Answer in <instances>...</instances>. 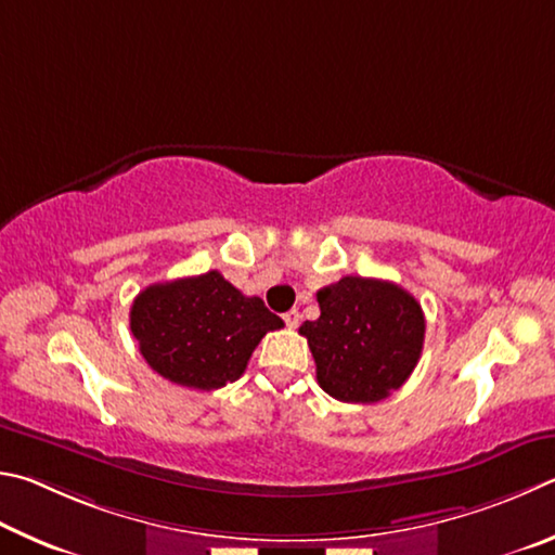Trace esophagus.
Here are the masks:
<instances>
[{
    "mask_svg": "<svg viewBox=\"0 0 555 555\" xmlns=\"http://www.w3.org/2000/svg\"><path fill=\"white\" fill-rule=\"evenodd\" d=\"M283 319H285L287 328H297V326H299V322H302V314H299L297 309H289V312H287Z\"/></svg>",
    "mask_w": 555,
    "mask_h": 555,
    "instance_id": "esophagus-1",
    "label": "esophagus"
}]
</instances>
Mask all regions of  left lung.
<instances>
[{"label": "left lung", "instance_id": "8db88e82", "mask_svg": "<svg viewBox=\"0 0 555 555\" xmlns=\"http://www.w3.org/2000/svg\"><path fill=\"white\" fill-rule=\"evenodd\" d=\"M322 314L305 322L322 390L338 402L373 404L406 383L424 348L422 305L387 280L346 275L317 293Z\"/></svg>", "mask_w": 555, "mask_h": 555}]
</instances>
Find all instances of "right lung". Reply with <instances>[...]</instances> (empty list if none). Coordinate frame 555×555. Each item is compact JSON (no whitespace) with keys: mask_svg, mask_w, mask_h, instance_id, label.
<instances>
[{"mask_svg":"<svg viewBox=\"0 0 555 555\" xmlns=\"http://www.w3.org/2000/svg\"><path fill=\"white\" fill-rule=\"evenodd\" d=\"M283 326L260 297H246L219 270L151 285L131 305V334L145 363L194 390L238 380L260 338Z\"/></svg>","mask_w":555,"mask_h":555,"instance_id":"1","label":"right lung"}]
</instances>
